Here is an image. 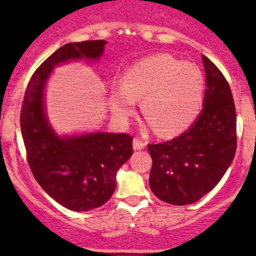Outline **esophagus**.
<instances>
[{
  "instance_id": "1",
  "label": "esophagus",
  "mask_w": 256,
  "mask_h": 256,
  "mask_svg": "<svg viewBox=\"0 0 256 256\" xmlns=\"http://www.w3.org/2000/svg\"><path fill=\"white\" fill-rule=\"evenodd\" d=\"M134 150H144L146 147L147 142L144 140H141L140 138H134Z\"/></svg>"
}]
</instances>
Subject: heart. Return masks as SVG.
Masks as SVG:
<instances>
[{"instance_id": "heart-1", "label": "heart", "mask_w": 256, "mask_h": 256, "mask_svg": "<svg viewBox=\"0 0 256 256\" xmlns=\"http://www.w3.org/2000/svg\"><path fill=\"white\" fill-rule=\"evenodd\" d=\"M204 78L194 64L167 54L150 56L124 74V84L110 89L114 115L125 121L142 99V114L156 134L172 136L186 130L200 114L204 99Z\"/></svg>"}]
</instances>
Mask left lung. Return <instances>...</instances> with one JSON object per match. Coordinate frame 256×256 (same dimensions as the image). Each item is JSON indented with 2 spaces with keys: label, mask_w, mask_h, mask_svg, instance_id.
<instances>
[{
  "label": "left lung",
  "mask_w": 256,
  "mask_h": 256,
  "mask_svg": "<svg viewBox=\"0 0 256 256\" xmlns=\"http://www.w3.org/2000/svg\"><path fill=\"white\" fill-rule=\"evenodd\" d=\"M204 106L196 122L172 140L147 146L152 157L150 187L174 206L192 204L213 190L236 151V112L230 86L216 64L202 56Z\"/></svg>",
  "instance_id": "left-lung-1"
}]
</instances>
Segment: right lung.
I'll return each instance as SVG.
<instances>
[{
  "label": "right lung",
  "instance_id": "add662e5",
  "mask_svg": "<svg viewBox=\"0 0 256 256\" xmlns=\"http://www.w3.org/2000/svg\"><path fill=\"white\" fill-rule=\"evenodd\" d=\"M105 43H68L54 52L30 79L20 109V131L33 176L54 200L76 212L98 208L112 198L116 172L132 154V136L95 132L58 138L46 118L43 92L54 66L70 59H99Z\"/></svg>",
  "mask_w": 256,
  "mask_h": 256
}]
</instances>
